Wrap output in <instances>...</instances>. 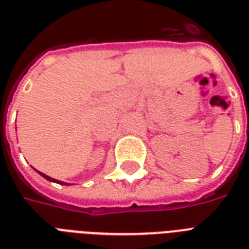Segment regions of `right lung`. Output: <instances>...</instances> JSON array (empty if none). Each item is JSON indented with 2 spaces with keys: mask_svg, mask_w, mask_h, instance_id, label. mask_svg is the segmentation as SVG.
I'll list each match as a JSON object with an SVG mask.
<instances>
[{
  "mask_svg": "<svg viewBox=\"0 0 249 249\" xmlns=\"http://www.w3.org/2000/svg\"><path fill=\"white\" fill-rule=\"evenodd\" d=\"M37 172H38V170H37ZM38 173H40L41 176L45 178V179H48V181H50V182H55V183H59V185H66V186L70 185V183H67V182H62V181H59V179H54V178L49 177V176H46V174H44V173H41V172H38Z\"/></svg>",
  "mask_w": 249,
  "mask_h": 249,
  "instance_id": "obj_1",
  "label": "right lung"
}]
</instances>
